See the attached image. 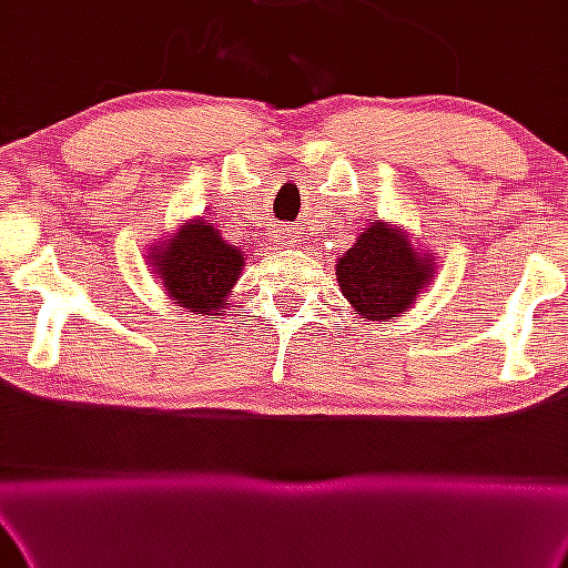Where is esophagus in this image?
Masks as SVG:
<instances>
[{
	"instance_id": "34e87169",
	"label": "esophagus",
	"mask_w": 568,
	"mask_h": 568,
	"mask_svg": "<svg viewBox=\"0 0 568 568\" xmlns=\"http://www.w3.org/2000/svg\"><path fill=\"white\" fill-rule=\"evenodd\" d=\"M283 240H288V245H291V234H285V236H283ZM280 245H283V242H280Z\"/></svg>"
}]
</instances>
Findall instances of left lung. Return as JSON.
I'll return each instance as SVG.
<instances>
[{
	"label": "left lung",
	"instance_id": "8db88e82",
	"mask_svg": "<svg viewBox=\"0 0 568 568\" xmlns=\"http://www.w3.org/2000/svg\"><path fill=\"white\" fill-rule=\"evenodd\" d=\"M432 261L415 251L407 234L375 223L336 261V280L355 313L369 321H396L436 277Z\"/></svg>",
	"mask_w": 568,
	"mask_h": 568
}]
</instances>
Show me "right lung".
Here are the masks:
<instances>
[{
    "mask_svg": "<svg viewBox=\"0 0 568 568\" xmlns=\"http://www.w3.org/2000/svg\"><path fill=\"white\" fill-rule=\"evenodd\" d=\"M242 253L223 240L215 226L193 221L164 245H155L151 266L174 304L196 315L221 310L240 277Z\"/></svg>",
    "mask_w": 568,
    "mask_h": 568,
    "instance_id": "add662e5",
    "label": "right lung"
}]
</instances>
